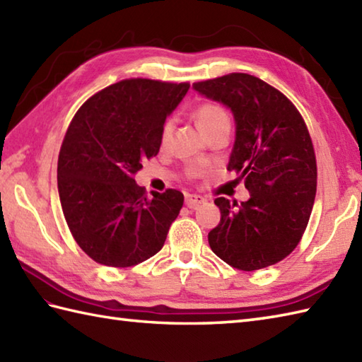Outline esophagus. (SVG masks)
Returning a JSON list of instances; mask_svg holds the SVG:
<instances>
[{
  "label": "esophagus",
  "instance_id": "34e87169",
  "mask_svg": "<svg viewBox=\"0 0 362 362\" xmlns=\"http://www.w3.org/2000/svg\"><path fill=\"white\" fill-rule=\"evenodd\" d=\"M204 202H205V199L199 194H187L185 196V204H187V206H189V209H197V206Z\"/></svg>",
  "mask_w": 362,
  "mask_h": 362
}]
</instances>
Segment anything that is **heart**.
I'll list each match as a JSON object with an SVG mask.
<instances>
[{
	"instance_id": "heart-1",
	"label": "heart",
	"mask_w": 362,
	"mask_h": 362,
	"mask_svg": "<svg viewBox=\"0 0 362 362\" xmlns=\"http://www.w3.org/2000/svg\"><path fill=\"white\" fill-rule=\"evenodd\" d=\"M194 118L197 126L201 127L202 132L210 136L211 134L218 132V130L222 129H230V117L226 112L224 107H221L216 103H202L196 107L194 110ZM169 135H171V121H166L163 127H161V134H160V144L166 146ZM189 174L193 175L196 174L194 169H191Z\"/></svg>"
}]
</instances>
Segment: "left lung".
I'll use <instances>...</instances> for the list:
<instances>
[{"instance_id":"left-lung-1","label":"left lung","mask_w":362,"mask_h":362,"mask_svg":"<svg viewBox=\"0 0 362 362\" xmlns=\"http://www.w3.org/2000/svg\"><path fill=\"white\" fill-rule=\"evenodd\" d=\"M193 87L233 112L227 169L250 193L241 204L214 199L221 221L209 233L210 247L240 271L276 264L302 240L316 197V153L305 119L280 90L252 74L230 73Z\"/></svg>"}]
</instances>
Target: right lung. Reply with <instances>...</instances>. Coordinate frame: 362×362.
I'll use <instances>...</instances> for the list:
<instances>
[{
	"mask_svg": "<svg viewBox=\"0 0 362 362\" xmlns=\"http://www.w3.org/2000/svg\"><path fill=\"white\" fill-rule=\"evenodd\" d=\"M188 82L130 78L105 87L76 112L57 161L68 228L96 263L130 267L161 250L183 205L180 191L146 196L135 174L156 157L166 117Z\"/></svg>",
	"mask_w": 362,
	"mask_h": 362,
	"instance_id": "right-lung-1",
	"label": "right lung"
}]
</instances>
